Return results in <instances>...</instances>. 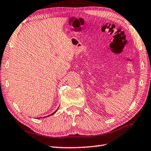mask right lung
<instances>
[{
  "label": "right lung",
  "instance_id": "obj_1",
  "mask_svg": "<svg viewBox=\"0 0 151 151\" xmlns=\"http://www.w3.org/2000/svg\"><path fill=\"white\" fill-rule=\"evenodd\" d=\"M57 110H56V111H54V113H53V114H50V115H49V116H50V115H52V114H55V113H56V111H57ZM39 118H40V117H39Z\"/></svg>",
  "mask_w": 151,
  "mask_h": 151
}]
</instances>
